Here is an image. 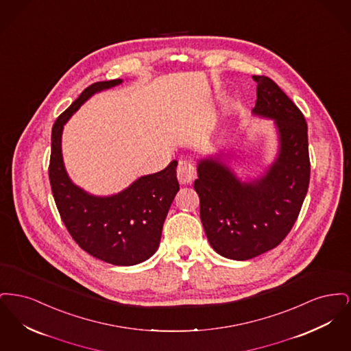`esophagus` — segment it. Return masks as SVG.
<instances>
[{
  "label": "esophagus",
  "mask_w": 351,
  "mask_h": 351,
  "mask_svg": "<svg viewBox=\"0 0 351 351\" xmlns=\"http://www.w3.org/2000/svg\"><path fill=\"white\" fill-rule=\"evenodd\" d=\"M197 176L196 167L189 162L182 159L178 166V179L182 184H191Z\"/></svg>",
  "instance_id": "1"
}]
</instances>
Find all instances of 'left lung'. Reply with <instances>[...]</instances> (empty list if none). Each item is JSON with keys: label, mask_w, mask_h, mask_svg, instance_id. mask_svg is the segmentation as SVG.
<instances>
[{"label": "left lung", "mask_w": 351, "mask_h": 351, "mask_svg": "<svg viewBox=\"0 0 351 351\" xmlns=\"http://www.w3.org/2000/svg\"><path fill=\"white\" fill-rule=\"evenodd\" d=\"M256 82L252 114L274 119L279 149L256 179L241 180L222 154L197 163L195 191L206 238L219 255L247 261L275 249L291 232L306 196L311 163L308 128L299 108L266 76Z\"/></svg>", "instance_id": "left-lung-1"}]
</instances>
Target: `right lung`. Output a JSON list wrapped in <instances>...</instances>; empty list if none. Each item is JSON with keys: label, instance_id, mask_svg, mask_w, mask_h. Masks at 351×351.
Listing matches in <instances>:
<instances>
[{"label": "right lung", "instance_id": "right-lung-1", "mask_svg": "<svg viewBox=\"0 0 351 351\" xmlns=\"http://www.w3.org/2000/svg\"><path fill=\"white\" fill-rule=\"evenodd\" d=\"M121 83L116 79L89 85L58 117L51 134L49 175L55 204L75 242L106 263L134 266L147 261L159 247L165 219L179 191L178 162L138 178L116 195L95 196L69 179L62 154V134L68 119L95 93Z\"/></svg>", "mask_w": 351, "mask_h": 351}]
</instances>
